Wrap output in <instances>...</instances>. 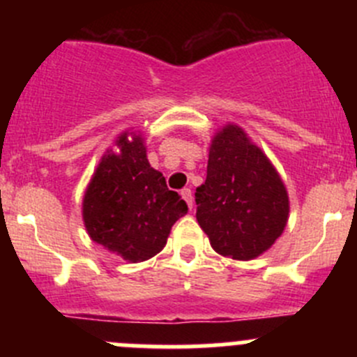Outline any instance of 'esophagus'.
Segmentation results:
<instances>
[{"label": "esophagus", "instance_id": "1", "mask_svg": "<svg viewBox=\"0 0 357 357\" xmlns=\"http://www.w3.org/2000/svg\"><path fill=\"white\" fill-rule=\"evenodd\" d=\"M181 197H183V199H185L186 204H188L190 211H192V208H193V195H192V190H190V188H183V190H181Z\"/></svg>", "mask_w": 357, "mask_h": 357}]
</instances>
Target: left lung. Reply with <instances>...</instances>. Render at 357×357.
<instances>
[{"mask_svg": "<svg viewBox=\"0 0 357 357\" xmlns=\"http://www.w3.org/2000/svg\"><path fill=\"white\" fill-rule=\"evenodd\" d=\"M197 221L218 254L250 261L268 250L289 219L285 185L238 126L212 139L207 178L197 188Z\"/></svg>", "mask_w": 357, "mask_h": 357, "instance_id": "left-lung-1", "label": "left lung"}]
</instances>
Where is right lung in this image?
<instances>
[{
	"label": "right lung",
	"mask_w": 357,
	"mask_h": 357,
	"mask_svg": "<svg viewBox=\"0 0 357 357\" xmlns=\"http://www.w3.org/2000/svg\"><path fill=\"white\" fill-rule=\"evenodd\" d=\"M86 190L82 218L93 242L119 257L142 262L158 254L188 205L149 164L143 138L119 136Z\"/></svg>",
	"instance_id": "1"
}]
</instances>
